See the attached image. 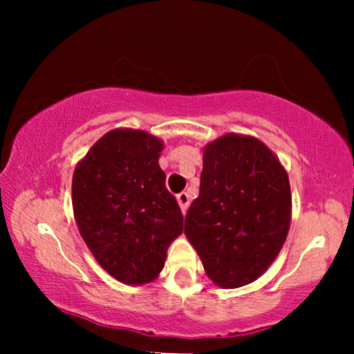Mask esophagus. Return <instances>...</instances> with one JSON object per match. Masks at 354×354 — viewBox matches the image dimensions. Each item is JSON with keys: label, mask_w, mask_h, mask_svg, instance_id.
Here are the masks:
<instances>
[{"label": "esophagus", "mask_w": 354, "mask_h": 354, "mask_svg": "<svg viewBox=\"0 0 354 354\" xmlns=\"http://www.w3.org/2000/svg\"><path fill=\"white\" fill-rule=\"evenodd\" d=\"M176 200H178V205H180L183 213H186V209H188V206H189V194L186 193V191H181V193L176 196Z\"/></svg>", "instance_id": "34e87169"}]
</instances>
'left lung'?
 <instances>
[{"label":"left lung","instance_id":"obj_1","mask_svg":"<svg viewBox=\"0 0 354 354\" xmlns=\"http://www.w3.org/2000/svg\"><path fill=\"white\" fill-rule=\"evenodd\" d=\"M290 221L288 174L266 145L230 133L206 146L185 234L209 279L223 288L254 281L278 256Z\"/></svg>","mask_w":354,"mask_h":354}]
</instances>
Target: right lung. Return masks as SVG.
<instances>
[{
    "label": "right lung",
    "mask_w": 354,
    "mask_h": 354,
    "mask_svg": "<svg viewBox=\"0 0 354 354\" xmlns=\"http://www.w3.org/2000/svg\"><path fill=\"white\" fill-rule=\"evenodd\" d=\"M163 143L115 129L93 145L73 174V211L96 261L126 284L153 281L183 231L176 198L158 165Z\"/></svg>",
    "instance_id": "1"
}]
</instances>
